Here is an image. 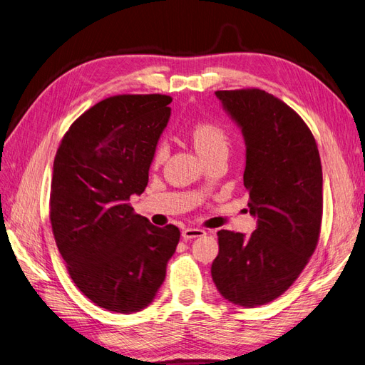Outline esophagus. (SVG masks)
<instances>
[{"label": "esophagus", "instance_id": "34e87169", "mask_svg": "<svg viewBox=\"0 0 365 365\" xmlns=\"http://www.w3.org/2000/svg\"><path fill=\"white\" fill-rule=\"evenodd\" d=\"M205 235H206L205 230H201V228H192V227H186V228H183V232H182V237L185 240H191V239L201 237Z\"/></svg>", "mask_w": 365, "mask_h": 365}]
</instances>
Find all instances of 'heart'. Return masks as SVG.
Returning <instances> with one entry per match:
<instances>
[{
    "label": "heart",
    "mask_w": 365,
    "mask_h": 365,
    "mask_svg": "<svg viewBox=\"0 0 365 365\" xmlns=\"http://www.w3.org/2000/svg\"><path fill=\"white\" fill-rule=\"evenodd\" d=\"M191 137L195 148L203 159L220 153L227 155L230 150V137H228L227 130L221 125L213 123V121L197 123L191 130ZM167 158L168 145L165 143H159L153 152V165H160Z\"/></svg>",
    "instance_id": "b5f03b06"
}]
</instances>
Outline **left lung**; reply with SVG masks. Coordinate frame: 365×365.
<instances>
[{
	"label": "left lung",
	"mask_w": 365,
	"mask_h": 365,
	"mask_svg": "<svg viewBox=\"0 0 365 365\" xmlns=\"http://www.w3.org/2000/svg\"><path fill=\"white\" fill-rule=\"evenodd\" d=\"M215 94L244 133V185L259 224L248 237L220 230L210 272L227 301L254 308L284 293L317 247L323 212L319 148L299 114L274 94L260 88Z\"/></svg>",
	"instance_id": "obj_1"
}]
</instances>
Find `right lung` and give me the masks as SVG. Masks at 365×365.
Returning <instances> with one entry per match:
<instances>
[{"mask_svg":"<svg viewBox=\"0 0 365 365\" xmlns=\"http://www.w3.org/2000/svg\"><path fill=\"white\" fill-rule=\"evenodd\" d=\"M165 94H118L79 115L60 143L49 220L75 286L108 312H141L165 279L179 228L156 227L128 203L143 194L171 114Z\"/></svg>","mask_w":365,"mask_h":365,"instance_id":"right-lung-1","label":"right lung"}]
</instances>
